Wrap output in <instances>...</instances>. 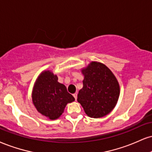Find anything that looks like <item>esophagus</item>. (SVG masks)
<instances>
[{
  "mask_svg": "<svg viewBox=\"0 0 152 152\" xmlns=\"http://www.w3.org/2000/svg\"><path fill=\"white\" fill-rule=\"evenodd\" d=\"M73 96L74 97L75 100H76V99H77V94H73Z\"/></svg>",
  "mask_w": 152,
  "mask_h": 152,
  "instance_id": "1",
  "label": "esophagus"
}]
</instances>
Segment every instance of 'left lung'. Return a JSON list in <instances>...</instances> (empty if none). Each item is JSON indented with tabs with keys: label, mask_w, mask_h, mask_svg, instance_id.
Instances as JSON below:
<instances>
[{
	"label": "left lung",
	"mask_w": 152,
	"mask_h": 152,
	"mask_svg": "<svg viewBox=\"0 0 152 152\" xmlns=\"http://www.w3.org/2000/svg\"><path fill=\"white\" fill-rule=\"evenodd\" d=\"M81 71L83 87L78 92V102L90 118L105 117L118 103L120 94L118 81L108 67L98 61H91Z\"/></svg>",
	"instance_id": "left-lung-1"
}]
</instances>
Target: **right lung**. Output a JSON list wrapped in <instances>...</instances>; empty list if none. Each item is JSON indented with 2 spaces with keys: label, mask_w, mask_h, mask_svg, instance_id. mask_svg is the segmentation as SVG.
Instances as JSON below:
<instances>
[{
  "label": "right lung",
  "mask_w": 152,
  "mask_h": 152,
  "mask_svg": "<svg viewBox=\"0 0 152 152\" xmlns=\"http://www.w3.org/2000/svg\"><path fill=\"white\" fill-rule=\"evenodd\" d=\"M32 103L37 110L49 120L59 118L68 103L74 101L64 84L58 82L56 74L45 70L37 78L32 92Z\"/></svg>",
  "instance_id": "add662e5"
}]
</instances>
